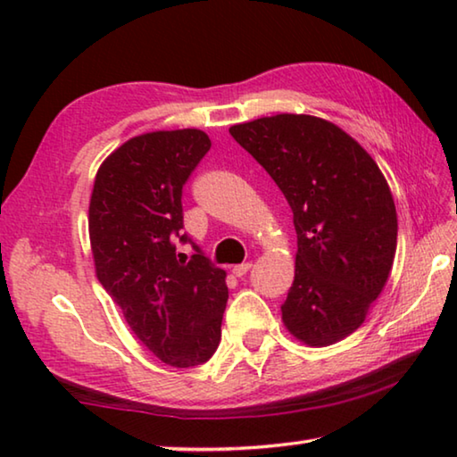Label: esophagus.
<instances>
[{"mask_svg": "<svg viewBox=\"0 0 457 457\" xmlns=\"http://www.w3.org/2000/svg\"><path fill=\"white\" fill-rule=\"evenodd\" d=\"M250 268H252L250 262H244V264H237V266L231 268V272H234V276L242 278V276H245L247 272H250Z\"/></svg>", "mask_w": 457, "mask_h": 457, "instance_id": "esophagus-1", "label": "esophagus"}]
</instances>
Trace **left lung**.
Segmentation results:
<instances>
[{"label": "left lung", "instance_id": "left-lung-1", "mask_svg": "<svg viewBox=\"0 0 457 457\" xmlns=\"http://www.w3.org/2000/svg\"><path fill=\"white\" fill-rule=\"evenodd\" d=\"M294 213L296 270L282 320L311 346L357 330L393 268L397 212L373 157L332 122L276 114L229 129Z\"/></svg>", "mask_w": 457, "mask_h": 457}]
</instances>
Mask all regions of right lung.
Returning a JSON list of instances; mask_svg holds the SVG:
<instances>
[{
  "mask_svg": "<svg viewBox=\"0 0 457 457\" xmlns=\"http://www.w3.org/2000/svg\"><path fill=\"white\" fill-rule=\"evenodd\" d=\"M204 130L133 137L100 165L88 207L100 284L154 357L177 369L210 361L228 304L226 272L183 229V185L210 151ZM189 241L191 261L176 253Z\"/></svg>",
  "mask_w": 457,
  "mask_h": 457,
  "instance_id": "right-lung-1",
  "label": "right lung"
}]
</instances>
